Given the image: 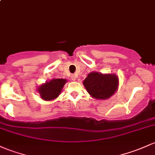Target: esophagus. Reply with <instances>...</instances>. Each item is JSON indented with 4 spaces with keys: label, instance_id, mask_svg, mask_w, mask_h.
<instances>
[{
    "label": "esophagus",
    "instance_id": "1",
    "mask_svg": "<svg viewBox=\"0 0 155 155\" xmlns=\"http://www.w3.org/2000/svg\"><path fill=\"white\" fill-rule=\"evenodd\" d=\"M71 79H72L73 81H76V75H72V76H71Z\"/></svg>",
    "mask_w": 155,
    "mask_h": 155
}]
</instances>
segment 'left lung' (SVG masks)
Returning <instances> with one entry per match:
<instances>
[{
	"instance_id": "left-lung-1",
	"label": "left lung",
	"mask_w": 155,
	"mask_h": 155,
	"mask_svg": "<svg viewBox=\"0 0 155 155\" xmlns=\"http://www.w3.org/2000/svg\"><path fill=\"white\" fill-rule=\"evenodd\" d=\"M83 84L93 98L106 100L115 94L118 88V76L115 74H101L99 72L90 73L83 81Z\"/></svg>"
}]
</instances>
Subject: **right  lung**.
<instances>
[{"label": "right lung", "mask_w": 155, "mask_h": 155, "mask_svg": "<svg viewBox=\"0 0 155 155\" xmlns=\"http://www.w3.org/2000/svg\"><path fill=\"white\" fill-rule=\"evenodd\" d=\"M67 81L65 79H53L49 81H45L38 87L37 93L44 101H52L60 95Z\"/></svg>", "instance_id": "right-lung-1"}]
</instances>
